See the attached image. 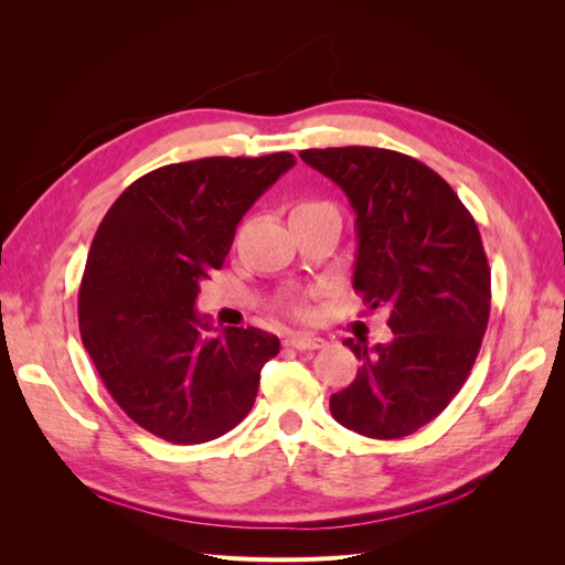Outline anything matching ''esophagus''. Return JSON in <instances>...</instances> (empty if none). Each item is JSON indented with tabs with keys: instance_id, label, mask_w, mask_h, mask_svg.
<instances>
[{
	"instance_id": "34e87169",
	"label": "esophagus",
	"mask_w": 565,
	"mask_h": 565,
	"mask_svg": "<svg viewBox=\"0 0 565 565\" xmlns=\"http://www.w3.org/2000/svg\"><path fill=\"white\" fill-rule=\"evenodd\" d=\"M287 347H292L297 351H316V349H322L328 341L320 339V337H313V334H292L287 337Z\"/></svg>"
}]
</instances>
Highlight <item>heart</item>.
Wrapping results in <instances>:
<instances>
[{
    "label": "heart",
    "instance_id": "heart-1",
    "mask_svg": "<svg viewBox=\"0 0 565 565\" xmlns=\"http://www.w3.org/2000/svg\"><path fill=\"white\" fill-rule=\"evenodd\" d=\"M322 207H332L330 202H324V200H299V202H295V207H292V216H299V214H306V212H316V210H322ZM285 309L292 313V316H306V306H303V301L301 299H289L287 303H285Z\"/></svg>",
    "mask_w": 565,
    "mask_h": 565
}]
</instances>
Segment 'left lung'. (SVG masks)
I'll list each match as a JSON object with an SVG mask.
<instances>
[{
    "label": "left lung",
    "mask_w": 565,
    "mask_h": 565,
    "mask_svg": "<svg viewBox=\"0 0 565 565\" xmlns=\"http://www.w3.org/2000/svg\"><path fill=\"white\" fill-rule=\"evenodd\" d=\"M355 212L353 289L386 309L393 339L347 347L363 367L330 398L332 417L367 438L415 434L450 405L481 351L490 268L481 233L434 169L396 150L347 146L299 152Z\"/></svg>",
    "instance_id": "left-lung-1"
}]
</instances>
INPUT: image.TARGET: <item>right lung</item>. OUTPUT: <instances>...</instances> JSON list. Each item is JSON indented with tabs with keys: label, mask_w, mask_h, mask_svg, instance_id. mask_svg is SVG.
Returning <instances> with one entry per match:
<instances>
[{
	"label": "right lung",
	"mask_w": 565,
	"mask_h": 565,
	"mask_svg": "<svg viewBox=\"0 0 565 565\" xmlns=\"http://www.w3.org/2000/svg\"><path fill=\"white\" fill-rule=\"evenodd\" d=\"M295 156L204 158L136 179L100 221L79 285V334L127 417L195 446L231 431L254 405L280 339L212 324L200 282L224 266L235 228Z\"/></svg>",
	"instance_id": "add662e5"
}]
</instances>
